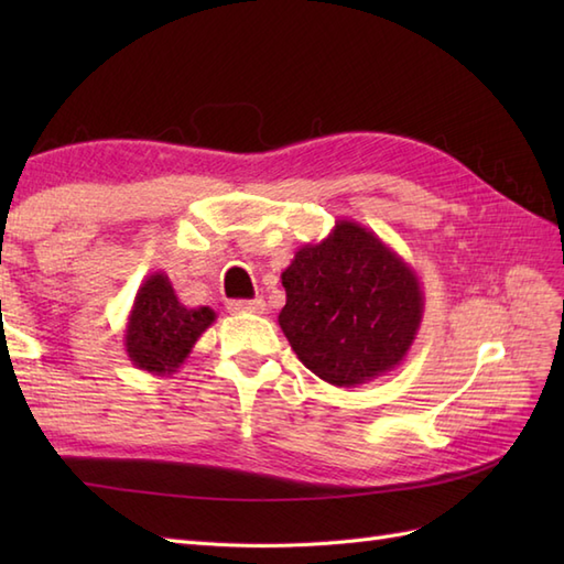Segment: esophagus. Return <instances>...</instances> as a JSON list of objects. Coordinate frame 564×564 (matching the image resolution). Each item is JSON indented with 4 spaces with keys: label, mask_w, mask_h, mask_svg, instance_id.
Masks as SVG:
<instances>
[{
    "label": "esophagus",
    "mask_w": 564,
    "mask_h": 564,
    "mask_svg": "<svg viewBox=\"0 0 564 564\" xmlns=\"http://www.w3.org/2000/svg\"><path fill=\"white\" fill-rule=\"evenodd\" d=\"M227 307H230V313L239 315H261L267 310V303H263V297H254V301H235Z\"/></svg>",
    "instance_id": "1"
}]
</instances>
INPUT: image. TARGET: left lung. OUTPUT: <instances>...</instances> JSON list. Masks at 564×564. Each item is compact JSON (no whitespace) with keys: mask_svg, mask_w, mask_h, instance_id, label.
<instances>
[{"mask_svg":"<svg viewBox=\"0 0 564 564\" xmlns=\"http://www.w3.org/2000/svg\"><path fill=\"white\" fill-rule=\"evenodd\" d=\"M279 325L329 386L358 388L404 361L424 317L416 271L368 227L337 220L281 273Z\"/></svg>","mask_w":564,"mask_h":564,"instance_id":"1","label":"left lung"}]
</instances>
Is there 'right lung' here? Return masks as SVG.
<instances>
[{"label": "right lung", "instance_id": "obj_1", "mask_svg": "<svg viewBox=\"0 0 564 564\" xmlns=\"http://www.w3.org/2000/svg\"><path fill=\"white\" fill-rule=\"evenodd\" d=\"M210 307H186L176 297L170 275L150 273L140 283L126 325V351L135 368L152 376H172L194 351L200 334L215 322Z\"/></svg>", "mask_w": 564, "mask_h": 564}]
</instances>
